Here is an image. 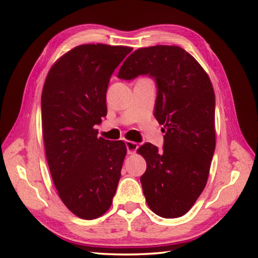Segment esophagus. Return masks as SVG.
Here are the masks:
<instances>
[{"label":"esophagus","instance_id":"obj_1","mask_svg":"<svg viewBox=\"0 0 258 258\" xmlns=\"http://www.w3.org/2000/svg\"><path fill=\"white\" fill-rule=\"evenodd\" d=\"M125 145H126V149H127V154H134L139 147L138 143H135V142H132V141H126Z\"/></svg>","mask_w":258,"mask_h":258}]
</instances>
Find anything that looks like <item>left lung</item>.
<instances>
[{"label":"left lung","instance_id":"1","mask_svg":"<svg viewBox=\"0 0 258 258\" xmlns=\"http://www.w3.org/2000/svg\"><path fill=\"white\" fill-rule=\"evenodd\" d=\"M149 75L156 82L154 116L164 125V145L138 150L146 161L141 176L147 205L156 215H185L205 188L215 151V94L200 63L175 45L139 48L125 59L117 76Z\"/></svg>","mask_w":258,"mask_h":258}]
</instances>
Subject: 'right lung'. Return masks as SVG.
Returning a JSON list of instances; mask_svg holds the SVG:
<instances>
[{
	"instance_id": "right-lung-1",
	"label": "right lung",
	"mask_w": 258,
	"mask_h": 258,
	"mask_svg": "<svg viewBox=\"0 0 258 258\" xmlns=\"http://www.w3.org/2000/svg\"><path fill=\"white\" fill-rule=\"evenodd\" d=\"M128 46L84 44L65 53L48 71L41 97L45 154L59 199L83 220L112 205L126 155L123 141L97 138L106 116V91Z\"/></svg>"
}]
</instances>
